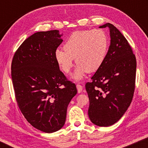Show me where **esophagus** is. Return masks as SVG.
Segmentation results:
<instances>
[{"label":"esophagus","instance_id":"esophagus-1","mask_svg":"<svg viewBox=\"0 0 148 148\" xmlns=\"http://www.w3.org/2000/svg\"><path fill=\"white\" fill-rule=\"evenodd\" d=\"M77 92L78 93H81L82 92V90H83V87L81 86L79 84H77Z\"/></svg>","mask_w":148,"mask_h":148}]
</instances>
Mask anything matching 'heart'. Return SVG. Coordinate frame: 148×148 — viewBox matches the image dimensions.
<instances>
[{
	"label": "heart",
	"instance_id": "1",
	"mask_svg": "<svg viewBox=\"0 0 148 148\" xmlns=\"http://www.w3.org/2000/svg\"><path fill=\"white\" fill-rule=\"evenodd\" d=\"M108 46L106 34L101 29L76 31L64 44V50L54 52L56 61L62 71L68 73L75 58L77 66L72 77L80 80L87 72L98 71L104 62Z\"/></svg>",
	"mask_w": 148,
	"mask_h": 148
}]
</instances>
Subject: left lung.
<instances>
[{
	"instance_id": "1",
	"label": "left lung",
	"mask_w": 148,
	"mask_h": 148,
	"mask_svg": "<svg viewBox=\"0 0 148 148\" xmlns=\"http://www.w3.org/2000/svg\"><path fill=\"white\" fill-rule=\"evenodd\" d=\"M110 45L102 66L86 84L90 100L89 118L100 127H109L123 116L132 101L135 90L136 58L120 31L107 23Z\"/></svg>"
}]
</instances>
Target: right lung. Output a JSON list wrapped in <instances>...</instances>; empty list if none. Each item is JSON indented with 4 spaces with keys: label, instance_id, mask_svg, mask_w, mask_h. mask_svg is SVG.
Returning <instances> with one entry per match:
<instances>
[{
    "label": "right lung",
    "instance_id": "add662e5",
    "mask_svg": "<svg viewBox=\"0 0 148 148\" xmlns=\"http://www.w3.org/2000/svg\"><path fill=\"white\" fill-rule=\"evenodd\" d=\"M58 30L38 32L14 54L11 78L20 110L34 127L50 133L60 130L77 90L60 71L54 52L62 43Z\"/></svg>",
    "mask_w": 148,
    "mask_h": 148
}]
</instances>
